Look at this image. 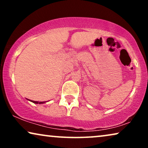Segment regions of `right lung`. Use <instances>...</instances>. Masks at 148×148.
Here are the masks:
<instances>
[{"label":"right lung","mask_w":148,"mask_h":148,"mask_svg":"<svg viewBox=\"0 0 148 148\" xmlns=\"http://www.w3.org/2000/svg\"><path fill=\"white\" fill-rule=\"evenodd\" d=\"M31 102H32L33 103H35V104H43L45 102H36V101H33V100H30Z\"/></svg>","instance_id":"obj_1"}]
</instances>
